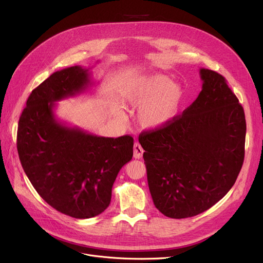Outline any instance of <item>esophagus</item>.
Here are the masks:
<instances>
[{"label": "esophagus", "instance_id": "1", "mask_svg": "<svg viewBox=\"0 0 263 263\" xmlns=\"http://www.w3.org/2000/svg\"><path fill=\"white\" fill-rule=\"evenodd\" d=\"M133 151H134V158L135 159H141L143 157V154H144V149L142 148V146L139 144V143H135L134 144V148H133Z\"/></svg>", "mask_w": 263, "mask_h": 263}]
</instances>
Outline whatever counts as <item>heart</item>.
Instances as JSON below:
<instances>
[{"mask_svg": "<svg viewBox=\"0 0 263 263\" xmlns=\"http://www.w3.org/2000/svg\"><path fill=\"white\" fill-rule=\"evenodd\" d=\"M129 103L139 109L145 129L157 130L172 122L180 110L183 90L163 74H151L134 84L127 93Z\"/></svg>", "mask_w": 263, "mask_h": 263, "instance_id": "heart-1", "label": "heart"}]
</instances>
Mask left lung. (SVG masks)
Returning a JSON list of instances; mask_svg holds the SVG:
<instances>
[{
	"mask_svg": "<svg viewBox=\"0 0 263 263\" xmlns=\"http://www.w3.org/2000/svg\"><path fill=\"white\" fill-rule=\"evenodd\" d=\"M196 100L166 126L145 131L139 142L156 208L172 218L210 209L236 182L244 161L243 106L213 70H199Z\"/></svg>",
	"mask_w": 263,
	"mask_h": 263,
	"instance_id": "obj_1",
	"label": "left lung"
}]
</instances>
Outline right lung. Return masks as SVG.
<instances>
[{
  "label": "right lung",
  "instance_id": "obj_1",
  "mask_svg": "<svg viewBox=\"0 0 263 263\" xmlns=\"http://www.w3.org/2000/svg\"><path fill=\"white\" fill-rule=\"evenodd\" d=\"M89 76L80 66L51 74L30 95L17 132L19 159L32 185L52 208L74 218L107 208L115 179L133 157L130 135L97 136L55 118L54 102L85 91Z\"/></svg>",
  "mask_w": 263,
  "mask_h": 263
}]
</instances>
